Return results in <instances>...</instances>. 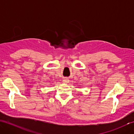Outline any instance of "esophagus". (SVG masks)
Listing matches in <instances>:
<instances>
[{
    "instance_id": "34e87169",
    "label": "esophagus",
    "mask_w": 134,
    "mask_h": 134,
    "mask_svg": "<svg viewBox=\"0 0 134 134\" xmlns=\"http://www.w3.org/2000/svg\"><path fill=\"white\" fill-rule=\"evenodd\" d=\"M63 82L64 83H68V82H69V80L68 78H64L63 79Z\"/></svg>"
}]
</instances>
